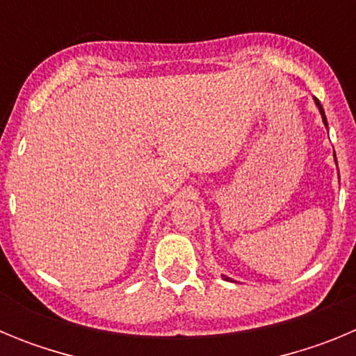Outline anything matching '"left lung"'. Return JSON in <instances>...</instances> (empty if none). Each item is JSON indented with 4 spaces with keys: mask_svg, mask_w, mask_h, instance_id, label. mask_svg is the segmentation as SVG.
Segmentation results:
<instances>
[{
    "mask_svg": "<svg viewBox=\"0 0 356 356\" xmlns=\"http://www.w3.org/2000/svg\"><path fill=\"white\" fill-rule=\"evenodd\" d=\"M314 99H316V105H317V108H319L321 115H323V121H325V124H326V115H325V110H323V106H321V103H319V99H317V97H314ZM335 162H337V159H335ZM225 280H229V278H228V276H225Z\"/></svg>",
    "mask_w": 356,
    "mask_h": 356,
    "instance_id": "obj_1",
    "label": "left lung"
}]
</instances>
